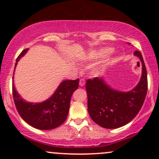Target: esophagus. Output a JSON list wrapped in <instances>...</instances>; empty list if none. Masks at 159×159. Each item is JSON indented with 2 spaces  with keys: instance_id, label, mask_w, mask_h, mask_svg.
Wrapping results in <instances>:
<instances>
[{
  "instance_id": "esophagus-1",
  "label": "esophagus",
  "mask_w": 159,
  "mask_h": 159,
  "mask_svg": "<svg viewBox=\"0 0 159 159\" xmlns=\"http://www.w3.org/2000/svg\"><path fill=\"white\" fill-rule=\"evenodd\" d=\"M84 84H85V80L84 79V78H81V79H80L79 85L81 86V87H83V86H84Z\"/></svg>"
}]
</instances>
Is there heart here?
<instances>
[{
	"instance_id": "obj_1",
	"label": "heart",
	"mask_w": 159,
	"mask_h": 159,
	"mask_svg": "<svg viewBox=\"0 0 159 159\" xmlns=\"http://www.w3.org/2000/svg\"><path fill=\"white\" fill-rule=\"evenodd\" d=\"M111 52H112V49L110 48L101 49V50L99 51H96V52L90 53V54L88 55V59L92 60V61L101 60L108 55L109 54H111Z\"/></svg>"
}]
</instances>
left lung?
Instances as JSON below:
<instances>
[{
    "mask_svg": "<svg viewBox=\"0 0 159 159\" xmlns=\"http://www.w3.org/2000/svg\"><path fill=\"white\" fill-rule=\"evenodd\" d=\"M142 63L141 79L137 87L127 93L110 88L102 78L87 79V110L96 124L105 129H116L132 120L141 109L148 88L147 72L141 53L134 52Z\"/></svg>",
    "mask_w": 159,
    "mask_h": 159,
    "instance_id": "1",
    "label": "left lung"
}]
</instances>
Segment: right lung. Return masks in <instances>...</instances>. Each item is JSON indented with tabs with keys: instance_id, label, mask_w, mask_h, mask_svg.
Listing matches in <instances>:
<instances>
[{
	"instance_id": "obj_1",
	"label": "right lung",
	"mask_w": 159,
	"mask_h": 159,
	"mask_svg": "<svg viewBox=\"0 0 159 159\" xmlns=\"http://www.w3.org/2000/svg\"><path fill=\"white\" fill-rule=\"evenodd\" d=\"M21 52L16 59L15 67L20 58L27 52ZM79 79L66 80L58 87L51 98L42 103H28L21 99L12 84V96L16 107L21 118L31 126L42 130H49L60 126L66 120L71 96L78 88Z\"/></svg>"
}]
</instances>
